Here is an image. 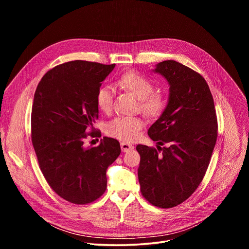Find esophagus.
<instances>
[{
	"label": "esophagus",
	"instance_id": "34e87169",
	"mask_svg": "<svg viewBox=\"0 0 249 249\" xmlns=\"http://www.w3.org/2000/svg\"><path fill=\"white\" fill-rule=\"evenodd\" d=\"M120 146H121V150H122V152H124V153H127V152H129V151H131V150H133L134 149V147L132 146V145H130V144H128V143H121L120 144Z\"/></svg>",
	"mask_w": 249,
	"mask_h": 249
}]
</instances>
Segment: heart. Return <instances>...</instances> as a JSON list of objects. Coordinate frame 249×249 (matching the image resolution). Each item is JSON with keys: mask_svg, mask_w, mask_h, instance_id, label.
<instances>
[{"mask_svg": "<svg viewBox=\"0 0 249 249\" xmlns=\"http://www.w3.org/2000/svg\"><path fill=\"white\" fill-rule=\"evenodd\" d=\"M118 85L134 93L140 99V108L149 118L159 117L164 110L166 99L160 92L154 90L153 83L135 71H128L118 80ZM113 89L109 86H103L96 92V104L100 111L109 113L113 106ZM145 122L141 117L120 116L110 121L106 126L109 136L125 142H132L138 138Z\"/></svg>", "mask_w": 249, "mask_h": 249, "instance_id": "obj_1", "label": "heart"}]
</instances>
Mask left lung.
<instances>
[{"instance_id": "obj_1", "label": "left lung", "mask_w": 249, "mask_h": 249, "mask_svg": "<svg viewBox=\"0 0 249 249\" xmlns=\"http://www.w3.org/2000/svg\"><path fill=\"white\" fill-rule=\"evenodd\" d=\"M170 88L161 116L150 127L158 149L138 145L141 193L152 205L172 208L187 200L202 182L218 137L214 99L205 79L173 60L157 65ZM168 144L167 147L160 145Z\"/></svg>"}]
</instances>
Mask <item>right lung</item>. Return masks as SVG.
<instances>
[{
    "label": "right lung",
    "mask_w": 249,
    "mask_h": 249,
    "mask_svg": "<svg viewBox=\"0 0 249 249\" xmlns=\"http://www.w3.org/2000/svg\"><path fill=\"white\" fill-rule=\"evenodd\" d=\"M115 64L76 60L54 67L42 77L31 109V142L39 167L52 190L64 200L85 205L106 190V169L121 153L119 142L99 137L96 92Z\"/></svg>",
    "instance_id": "add662e5"
}]
</instances>
